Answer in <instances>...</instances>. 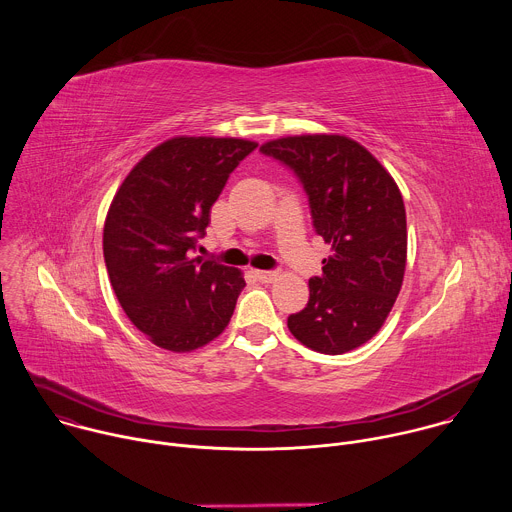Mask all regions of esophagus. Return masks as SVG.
Masks as SVG:
<instances>
[{"instance_id": "34e87169", "label": "esophagus", "mask_w": 512, "mask_h": 512, "mask_svg": "<svg viewBox=\"0 0 512 512\" xmlns=\"http://www.w3.org/2000/svg\"><path fill=\"white\" fill-rule=\"evenodd\" d=\"M255 277L263 283H271L277 277V273L275 271H265V269H255Z\"/></svg>"}]
</instances>
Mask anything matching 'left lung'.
Masks as SVG:
<instances>
[{
	"label": "left lung",
	"mask_w": 512,
	"mask_h": 512,
	"mask_svg": "<svg viewBox=\"0 0 512 512\" xmlns=\"http://www.w3.org/2000/svg\"><path fill=\"white\" fill-rule=\"evenodd\" d=\"M261 152L300 176L316 233L330 245L322 277L308 283V306L287 318V328L316 352H350L381 330L403 285L401 190L387 168L346 135H287L265 141Z\"/></svg>",
	"instance_id": "left-lung-1"
}]
</instances>
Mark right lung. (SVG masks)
I'll list each match as a JSON object with an SVG mask.
<instances>
[{"mask_svg":"<svg viewBox=\"0 0 512 512\" xmlns=\"http://www.w3.org/2000/svg\"><path fill=\"white\" fill-rule=\"evenodd\" d=\"M255 148L241 137H170L111 200L103 255L113 291L131 324L164 350H198L231 322L243 271L192 251L229 174Z\"/></svg>","mask_w":512,"mask_h":512,"instance_id":"obj_1","label":"right lung"}]
</instances>
